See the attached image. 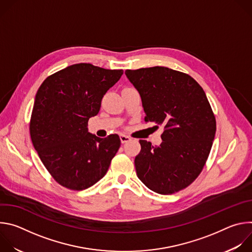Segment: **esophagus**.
Here are the masks:
<instances>
[{
  "label": "esophagus",
  "mask_w": 252,
  "mask_h": 252,
  "mask_svg": "<svg viewBox=\"0 0 252 252\" xmlns=\"http://www.w3.org/2000/svg\"><path fill=\"white\" fill-rule=\"evenodd\" d=\"M120 138H121L122 143L127 142V141H129V140H130V137H129V136H127V135H126V134H121V135H120Z\"/></svg>",
  "instance_id": "obj_1"
}]
</instances>
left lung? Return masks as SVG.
Returning <instances> with one entry per match:
<instances>
[{
	"label": "left lung",
	"mask_w": 252,
	"mask_h": 252,
	"mask_svg": "<svg viewBox=\"0 0 252 252\" xmlns=\"http://www.w3.org/2000/svg\"><path fill=\"white\" fill-rule=\"evenodd\" d=\"M126 75L140 94L145 121L164 127L159 147L139 140L137 177L160 194L188 188L201 172L217 130L203 89L188 74L165 66L126 69Z\"/></svg>",
	"instance_id": "left-lung-1"
}]
</instances>
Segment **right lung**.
I'll return each instance as SVG.
<instances>
[{"instance_id": "obj_1", "label": "right lung", "mask_w": 252, "mask_h": 252, "mask_svg": "<svg viewBox=\"0 0 252 252\" xmlns=\"http://www.w3.org/2000/svg\"><path fill=\"white\" fill-rule=\"evenodd\" d=\"M123 74V69L81 63L51 75L39 88L30 134L45 167L62 187L89 189L109 169L121 147L120 136L97 137L88 131V122Z\"/></svg>"}]
</instances>
